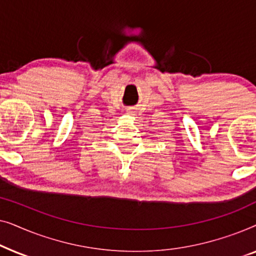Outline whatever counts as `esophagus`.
I'll use <instances>...</instances> for the list:
<instances>
[{
	"label": "esophagus",
	"instance_id": "esophagus-1",
	"mask_svg": "<svg viewBox=\"0 0 256 256\" xmlns=\"http://www.w3.org/2000/svg\"><path fill=\"white\" fill-rule=\"evenodd\" d=\"M126 114H128V115H132V116H134V115L136 114L135 108H132V107H130V108H127V110H126Z\"/></svg>",
	"mask_w": 256,
	"mask_h": 256
}]
</instances>
